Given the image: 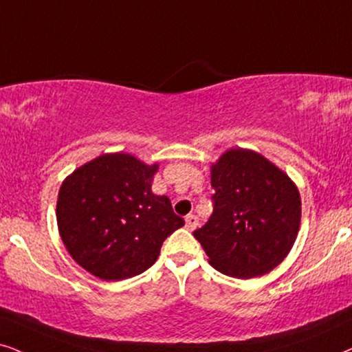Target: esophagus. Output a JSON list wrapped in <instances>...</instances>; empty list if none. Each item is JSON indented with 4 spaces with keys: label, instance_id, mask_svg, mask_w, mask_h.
Listing matches in <instances>:
<instances>
[{
    "label": "esophagus",
    "instance_id": "1",
    "mask_svg": "<svg viewBox=\"0 0 352 352\" xmlns=\"http://www.w3.org/2000/svg\"><path fill=\"white\" fill-rule=\"evenodd\" d=\"M184 220H186V228L189 231H194L195 228H197V225H199V218L195 217V215H187Z\"/></svg>",
    "mask_w": 352,
    "mask_h": 352
}]
</instances>
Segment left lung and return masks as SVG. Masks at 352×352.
Masks as SVG:
<instances>
[{
    "instance_id": "8db88e82",
    "label": "left lung",
    "mask_w": 352,
    "mask_h": 352,
    "mask_svg": "<svg viewBox=\"0 0 352 352\" xmlns=\"http://www.w3.org/2000/svg\"><path fill=\"white\" fill-rule=\"evenodd\" d=\"M213 213L194 237L228 276H262L293 248L300 223L298 187L250 150H230L212 166Z\"/></svg>"
}]
</instances>
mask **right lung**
Returning <instances> with one entry per match:
<instances>
[{
	"label": "right lung",
	"mask_w": 352,
	"mask_h": 352,
	"mask_svg": "<svg viewBox=\"0 0 352 352\" xmlns=\"http://www.w3.org/2000/svg\"><path fill=\"white\" fill-rule=\"evenodd\" d=\"M158 165L127 153L92 160L63 182L56 220L67 252L108 281L140 275L157 262L163 241L184 220L166 195L152 192Z\"/></svg>",
	"instance_id": "add662e5"
}]
</instances>
